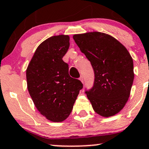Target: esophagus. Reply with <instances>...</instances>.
Listing matches in <instances>:
<instances>
[{
	"instance_id": "34e87169",
	"label": "esophagus",
	"mask_w": 149,
	"mask_h": 149,
	"mask_svg": "<svg viewBox=\"0 0 149 149\" xmlns=\"http://www.w3.org/2000/svg\"><path fill=\"white\" fill-rule=\"evenodd\" d=\"M79 80H80V81H81V82L82 84H84V77H82V76L80 77Z\"/></svg>"
}]
</instances>
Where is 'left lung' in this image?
<instances>
[{"mask_svg":"<svg viewBox=\"0 0 149 149\" xmlns=\"http://www.w3.org/2000/svg\"><path fill=\"white\" fill-rule=\"evenodd\" d=\"M73 39L95 73L93 87L86 92L93 109L103 117L114 116L130 97L134 76L132 56L123 45L107 33L75 34Z\"/></svg>","mask_w":149,"mask_h":149,"instance_id":"8db88e82","label":"left lung"}]
</instances>
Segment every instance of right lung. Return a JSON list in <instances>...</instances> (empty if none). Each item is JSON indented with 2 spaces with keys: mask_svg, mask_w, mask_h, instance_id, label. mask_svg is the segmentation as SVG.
I'll list each match as a JSON object with an SVG mask.
<instances>
[{
  "mask_svg": "<svg viewBox=\"0 0 149 149\" xmlns=\"http://www.w3.org/2000/svg\"><path fill=\"white\" fill-rule=\"evenodd\" d=\"M70 36L59 35L43 41L26 69L27 88L38 111L52 122L63 121L70 114L83 84L69 75L63 57Z\"/></svg>",
  "mask_w": 149,
  "mask_h": 149,
  "instance_id": "obj_1",
  "label": "right lung"
}]
</instances>
